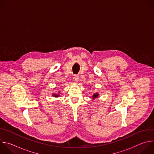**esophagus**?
Wrapping results in <instances>:
<instances>
[{"label": "esophagus", "instance_id": "esophagus-1", "mask_svg": "<svg viewBox=\"0 0 154 154\" xmlns=\"http://www.w3.org/2000/svg\"><path fill=\"white\" fill-rule=\"evenodd\" d=\"M73 80H74V83H77V82H78V80H79V77H78L77 75H75L74 76V77H73Z\"/></svg>", "mask_w": 154, "mask_h": 154}]
</instances>
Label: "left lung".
<instances>
[{"mask_svg": "<svg viewBox=\"0 0 154 154\" xmlns=\"http://www.w3.org/2000/svg\"><path fill=\"white\" fill-rule=\"evenodd\" d=\"M99 93H94V94L92 95L93 100H95V99H96V98H97V97H99Z\"/></svg>", "mask_w": 154, "mask_h": 154, "instance_id": "obj_1", "label": "left lung"}]
</instances>
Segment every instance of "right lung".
<instances>
[{
  "label": "right lung",
  "mask_w": 154,
  "mask_h": 154,
  "mask_svg": "<svg viewBox=\"0 0 154 154\" xmlns=\"http://www.w3.org/2000/svg\"><path fill=\"white\" fill-rule=\"evenodd\" d=\"M60 93H52V96L55 97H60Z\"/></svg>",
  "instance_id": "1"
}]
</instances>
